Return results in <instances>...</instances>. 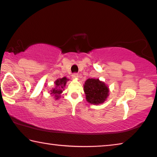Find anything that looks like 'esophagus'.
Instances as JSON below:
<instances>
[{
    "instance_id": "obj_1",
    "label": "esophagus",
    "mask_w": 157,
    "mask_h": 157,
    "mask_svg": "<svg viewBox=\"0 0 157 157\" xmlns=\"http://www.w3.org/2000/svg\"><path fill=\"white\" fill-rule=\"evenodd\" d=\"M73 78H74V79H78V78H79V76H78V74H77V73H74V74H73Z\"/></svg>"
}]
</instances>
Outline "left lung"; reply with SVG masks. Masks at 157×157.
I'll list each match as a JSON object with an SVG mask.
<instances>
[{"mask_svg": "<svg viewBox=\"0 0 157 157\" xmlns=\"http://www.w3.org/2000/svg\"><path fill=\"white\" fill-rule=\"evenodd\" d=\"M84 91L88 103L99 105L106 101L110 90L104 82L99 80V79L89 78L84 82Z\"/></svg>", "mask_w": 157, "mask_h": 157, "instance_id": "1", "label": "left lung"}]
</instances>
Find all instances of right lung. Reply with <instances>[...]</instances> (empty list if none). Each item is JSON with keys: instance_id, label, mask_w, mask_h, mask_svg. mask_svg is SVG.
Listing matches in <instances>:
<instances>
[{"instance_id": "obj_1", "label": "right lung", "mask_w": 157, "mask_h": 157, "mask_svg": "<svg viewBox=\"0 0 157 157\" xmlns=\"http://www.w3.org/2000/svg\"><path fill=\"white\" fill-rule=\"evenodd\" d=\"M68 80L69 79L67 78L66 77H63V78H62L57 79L54 82L55 87L52 89L50 94H52V96H54V98H55L56 100H58L59 98H61V94L64 90L66 84Z\"/></svg>"}]
</instances>
